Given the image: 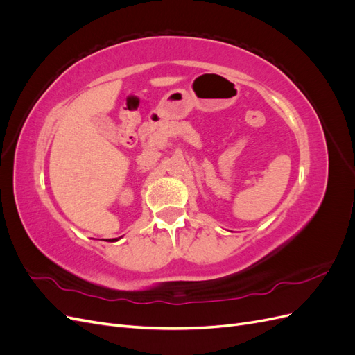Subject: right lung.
I'll list each match as a JSON object with an SVG mask.
<instances>
[{"label":"right lung","instance_id":"obj_1","mask_svg":"<svg viewBox=\"0 0 355 355\" xmlns=\"http://www.w3.org/2000/svg\"><path fill=\"white\" fill-rule=\"evenodd\" d=\"M112 241H116V239H114V240H112Z\"/></svg>","mask_w":355,"mask_h":355}]
</instances>
